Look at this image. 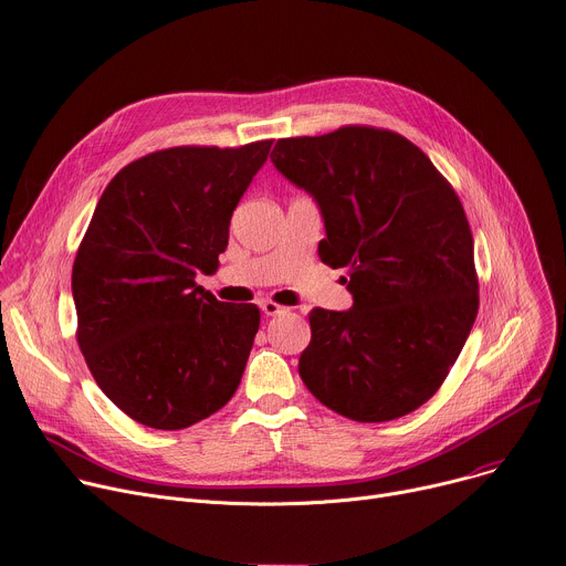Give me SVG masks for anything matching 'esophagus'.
Here are the masks:
<instances>
[{
	"label": "esophagus",
	"mask_w": 566,
	"mask_h": 566,
	"mask_svg": "<svg viewBox=\"0 0 566 566\" xmlns=\"http://www.w3.org/2000/svg\"><path fill=\"white\" fill-rule=\"evenodd\" d=\"M259 310L266 314V316H280V314H284L286 312V307H282V305H277V303H273V300H261L259 303Z\"/></svg>",
	"instance_id": "1"
}]
</instances>
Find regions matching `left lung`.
Segmentation results:
<instances>
[{
	"label": "left lung",
	"instance_id": "left-lung-1",
	"mask_svg": "<svg viewBox=\"0 0 566 566\" xmlns=\"http://www.w3.org/2000/svg\"><path fill=\"white\" fill-rule=\"evenodd\" d=\"M273 166L323 216V263L348 269V312L312 310L300 378L329 409L382 423L446 380L478 316L473 237L460 198L400 134L342 127L277 140Z\"/></svg>",
	"mask_w": 566,
	"mask_h": 566
}]
</instances>
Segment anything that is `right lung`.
<instances>
[{"mask_svg":"<svg viewBox=\"0 0 566 566\" xmlns=\"http://www.w3.org/2000/svg\"><path fill=\"white\" fill-rule=\"evenodd\" d=\"M271 145L161 149L125 166L95 207L72 266L77 342L106 398L147 428L193 426L239 389L259 310L196 280L218 271Z\"/></svg>","mask_w":566,"mask_h":566,"instance_id":"right-lung-1","label":"right lung"}]
</instances>
